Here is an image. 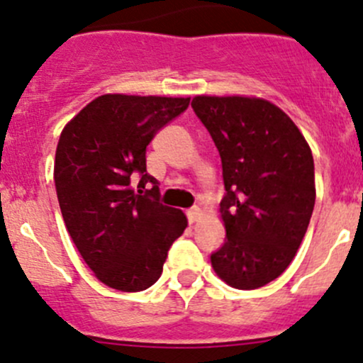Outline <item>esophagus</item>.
Here are the masks:
<instances>
[{
  "mask_svg": "<svg viewBox=\"0 0 363 363\" xmlns=\"http://www.w3.org/2000/svg\"><path fill=\"white\" fill-rule=\"evenodd\" d=\"M186 216H188L189 223H195L196 219H199V216H200V208L199 207H191L188 212H186Z\"/></svg>",
  "mask_w": 363,
  "mask_h": 363,
  "instance_id": "1",
  "label": "esophagus"
}]
</instances>
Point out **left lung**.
I'll return each instance as SVG.
<instances>
[{"instance_id": "obj_1", "label": "left lung", "mask_w": 363, "mask_h": 363, "mask_svg": "<svg viewBox=\"0 0 363 363\" xmlns=\"http://www.w3.org/2000/svg\"><path fill=\"white\" fill-rule=\"evenodd\" d=\"M191 107L221 156L226 191V240L211 263L230 286L256 290L286 270L306 235L316 200L313 152L267 100L196 96Z\"/></svg>"}]
</instances>
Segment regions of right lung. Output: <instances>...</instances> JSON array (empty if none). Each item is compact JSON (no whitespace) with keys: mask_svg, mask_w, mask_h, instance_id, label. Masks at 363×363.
<instances>
[{"mask_svg":"<svg viewBox=\"0 0 363 363\" xmlns=\"http://www.w3.org/2000/svg\"><path fill=\"white\" fill-rule=\"evenodd\" d=\"M189 98L104 94L65 126L54 182L65 225L94 276L119 291L160 279L188 219L161 203L145 149Z\"/></svg>","mask_w":363,"mask_h":363,"instance_id":"obj_1","label":"right lung"}]
</instances>
